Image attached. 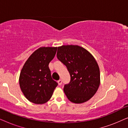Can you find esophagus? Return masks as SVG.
I'll return each mask as SVG.
<instances>
[{
    "label": "esophagus",
    "mask_w": 128,
    "mask_h": 128,
    "mask_svg": "<svg viewBox=\"0 0 128 128\" xmlns=\"http://www.w3.org/2000/svg\"><path fill=\"white\" fill-rule=\"evenodd\" d=\"M62 80H61V79L59 80L58 81V84L59 86H60L61 84H62Z\"/></svg>",
    "instance_id": "obj_1"
}]
</instances>
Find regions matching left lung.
<instances>
[{
    "mask_svg": "<svg viewBox=\"0 0 128 128\" xmlns=\"http://www.w3.org/2000/svg\"><path fill=\"white\" fill-rule=\"evenodd\" d=\"M57 58L66 67L70 82L64 90L71 102H86L96 93L100 84L97 62L92 54L78 45H62L58 48Z\"/></svg>",
    "mask_w": 128,
    "mask_h": 128,
    "instance_id": "8db88e82",
    "label": "left lung"
}]
</instances>
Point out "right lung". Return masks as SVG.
<instances>
[{
	"mask_svg": "<svg viewBox=\"0 0 128 128\" xmlns=\"http://www.w3.org/2000/svg\"><path fill=\"white\" fill-rule=\"evenodd\" d=\"M57 47H41L28 58L20 72L19 84L28 100L42 104L51 98L58 86L52 79L49 64L55 57Z\"/></svg>",
	"mask_w": 128,
	"mask_h": 128,
	"instance_id": "right-lung-1",
	"label": "right lung"
}]
</instances>
